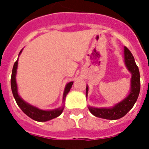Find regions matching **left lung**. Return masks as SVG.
I'll list each match as a JSON object with an SVG mask.
<instances>
[{
  "label": "left lung",
  "instance_id": "1",
  "mask_svg": "<svg viewBox=\"0 0 149 149\" xmlns=\"http://www.w3.org/2000/svg\"><path fill=\"white\" fill-rule=\"evenodd\" d=\"M124 57L126 67L132 73L131 78V90L127 97L115 104L113 107H88L89 111L96 117L107 120H117L122 118L133 107L137 101L140 92V73L138 65L135 63L134 56L127 47L124 48ZM88 94V86L86 88V96Z\"/></svg>",
  "mask_w": 149,
  "mask_h": 149
}]
</instances>
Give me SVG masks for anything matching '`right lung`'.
<instances>
[{
  "mask_svg": "<svg viewBox=\"0 0 149 149\" xmlns=\"http://www.w3.org/2000/svg\"><path fill=\"white\" fill-rule=\"evenodd\" d=\"M22 49L19 52V55L22 53ZM17 64H18V58L17 61L15 62L13 66L12 70V74H11V78H10V86H11V91L14 97H15L16 103L18 105L21 110L24 112L27 116H29V118L31 119L36 120V121H47V120H52L53 118H56L60 115L62 112L63 111L64 106L58 107L57 109H54L51 111H44V110H41V109L34 107L31 104H28L25 102L24 100L22 99L17 93V83H16V73H17ZM73 82H70L66 84L65 87V91L63 93V103H64L65 100V97L67 95V93L70 92V89L72 87V85Z\"/></svg>",
  "mask_w": 149,
  "mask_h": 149,
  "instance_id": "obj_1",
  "label": "right lung"
}]
</instances>
